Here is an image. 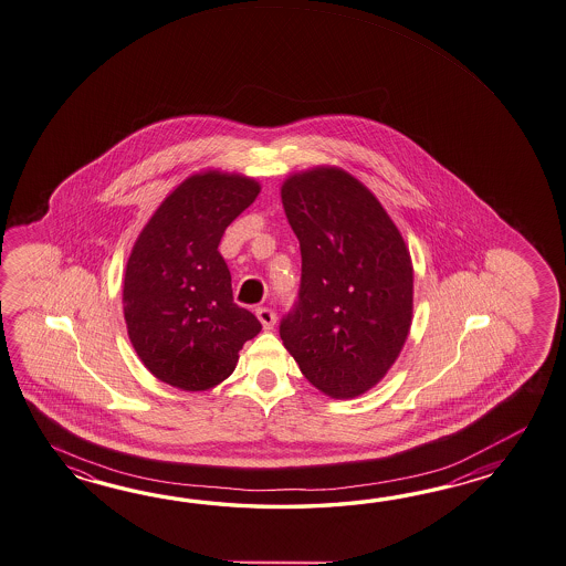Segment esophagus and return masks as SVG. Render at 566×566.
<instances>
[{"label":"esophagus","mask_w":566,"mask_h":566,"mask_svg":"<svg viewBox=\"0 0 566 566\" xmlns=\"http://www.w3.org/2000/svg\"><path fill=\"white\" fill-rule=\"evenodd\" d=\"M255 314H258V318H260V323H262V327H264L265 331H270V328L274 327V323H276V313H274L272 308H268V306H260V308L255 311Z\"/></svg>","instance_id":"34e87169"}]
</instances>
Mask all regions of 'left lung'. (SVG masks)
Returning <instances> with one entry per match:
<instances>
[{
  "mask_svg": "<svg viewBox=\"0 0 566 566\" xmlns=\"http://www.w3.org/2000/svg\"><path fill=\"white\" fill-rule=\"evenodd\" d=\"M282 205L302 274L280 337L314 388L355 398L388 374L408 337L410 252L376 197L340 168L290 176Z\"/></svg>",
  "mask_w": 566,
  "mask_h": 566,
  "instance_id": "obj_1",
  "label": "left lung"
}]
</instances>
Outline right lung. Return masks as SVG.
<instances>
[{"label":"right lung","instance_id":"1","mask_svg":"<svg viewBox=\"0 0 566 566\" xmlns=\"http://www.w3.org/2000/svg\"><path fill=\"white\" fill-rule=\"evenodd\" d=\"M260 195L248 176H190L151 214L127 260V335L154 376L201 391L233 374L239 349L262 323L233 301L219 243Z\"/></svg>","mask_w":566,"mask_h":566}]
</instances>
